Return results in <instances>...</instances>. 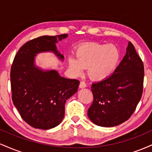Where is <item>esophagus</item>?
I'll return each mask as SVG.
<instances>
[{"instance_id": "esophagus-1", "label": "esophagus", "mask_w": 152, "mask_h": 152, "mask_svg": "<svg viewBox=\"0 0 152 152\" xmlns=\"http://www.w3.org/2000/svg\"><path fill=\"white\" fill-rule=\"evenodd\" d=\"M79 87L80 88H83L85 87H86V84L84 81H81L80 82V84H79Z\"/></svg>"}]
</instances>
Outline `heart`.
I'll return each instance as SVG.
<instances>
[{
    "mask_svg": "<svg viewBox=\"0 0 152 152\" xmlns=\"http://www.w3.org/2000/svg\"><path fill=\"white\" fill-rule=\"evenodd\" d=\"M120 59V50L113 43H90L82 45L76 50V58L69 57V68L78 76L88 68V74L94 80L107 78L116 69Z\"/></svg>",
    "mask_w": 152,
    "mask_h": 152,
    "instance_id": "obj_1",
    "label": "heart"
}]
</instances>
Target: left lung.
<instances>
[{"instance_id":"obj_1","label":"left lung","mask_w":152,"mask_h":152,"mask_svg":"<svg viewBox=\"0 0 152 152\" xmlns=\"http://www.w3.org/2000/svg\"><path fill=\"white\" fill-rule=\"evenodd\" d=\"M144 64L135 48L129 42L126 53L109 77L92 84L94 101L88 110L96 125L113 127L128 120L142 98Z\"/></svg>"}]
</instances>
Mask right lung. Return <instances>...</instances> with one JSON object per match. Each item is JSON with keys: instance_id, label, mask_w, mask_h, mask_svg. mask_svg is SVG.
<instances>
[{"instance_id": "1", "label": "right lung", "mask_w": 152, "mask_h": 152, "mask_svg": "<svg viewBox=\"0 0 152 152\" xmlns=\"http://www.w3.org/2000/svg\"><path fill=\"white\" fill-rule=\"evenodd\" d=\"M67 37V34L43 36L28 41L12 64L13 104L23 119L36 129L47 130L58 126L64 117L66 100L78 90V80L62 77L56 70H43L35 64L36 56L43 52H52L64 61L56 43Z\"/></svg>"}]
</instances>
